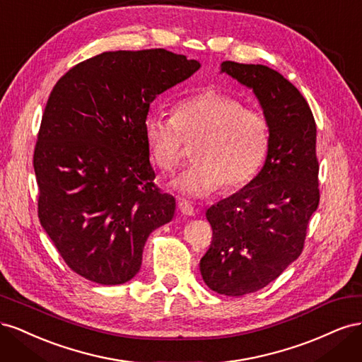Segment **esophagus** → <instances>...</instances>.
Segmentation results:
<instances>
[{
    "label": "esophagus",
    "mask_w": 362,
    "mask_h": 362,
    "mask_svg": "<svg viewBox=\"0 0 362 362\" xmlns=\"http://www.w3.org/2000/svg\"><path fill=\"white\" fill-rule=\"evenodd\" d=\"M178 208H180V211L184 214V216H194V208L192 206V204L190 202H187V201H180L178 202Z\"/></svg>",
    "instance_id": "1"
}]
</instances>
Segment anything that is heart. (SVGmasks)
<instances>
[{
	"mask_svg": "<svg viewBox=\"0 0 362 362\" xmlns=\"http://www.w3.org/2000/svg\"><path fill=\"white\" fill-rule=\"evenodd\" d=\"M152 163L173 170L193 145V164L172 182L187 198H205L221 189L243 187L267 154L270 127L266 116L237 98L205 90L173 107V116L149 113L144 122Z\"/></svg>",
	"mask_w": 362,
	"mask_h": 362,
	"instance_id": "obj_1",
	"label": "heart"
}]
</instances>
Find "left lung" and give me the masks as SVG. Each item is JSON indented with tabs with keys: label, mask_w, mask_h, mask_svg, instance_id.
I'll use <instances>...</instances> for the list:
<instances>
[{
	"label": "left lung",
	"mask_w": 362,
	"mask_h": 362,
	"mask_svg": "<svg viewBox=\"0 0 362 362\" xmlns=\"http://www.w3.org/2000/svg\"><path fill=\"white\" fill-rule=\"evenodd\" d=\"M222 72L254 90L270 127L261 172L205 213L213 238L199 262L202 279L218 294L245 296L302 254L320 201L317 127L302 93L275 69L226 60Z\"/></svg>",
	"instance_id": "left-lung-1"
}]
</instances>
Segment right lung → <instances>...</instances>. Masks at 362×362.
I'll return each instance as SVG.
<instances>
[{
  "mask_svg": "<svg viewBox=\"0 0 362 362\" xmlns=\"http://www.w3.org/2000/svg\"><path fill=\"white\" fill-rule=\"evenodd\" d=\"M199 66L163 48L107 51L54 86L33 156L37 216L76 275L129 281L149 234L172 221L175 198L154 182L144 122L156 96Z\"/></svg>",
  "mask_w": 362,
  "mask_h": 362,
  "instance_id": "1",
  "label": "right lung"
}]
</instances>
